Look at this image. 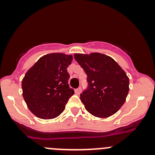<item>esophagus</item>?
Listing matches in <instances>:
<instances>
[{"instance_id": "esophagus-1", "label": "esophagus", "mask_w": 155, "mask_h": 155, "mask_svg": "<svg viewBox=\"0 0 155 155\" xmlns=\"http://www.w3.org/2000/svg\"><path fill=\"white\" fill-rule=\"evenodd\" d=\"M81 91H82V88H81V87H78L77 89H76V90H75V93L78 95L81 93Z\"/></svg>"}]
</instances>
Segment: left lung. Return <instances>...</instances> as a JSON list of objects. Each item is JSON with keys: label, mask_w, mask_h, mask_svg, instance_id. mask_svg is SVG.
I'll return each mask as SVG.
<instances>
[{"label": "left lung", "mask_w": 155, "mask_h": 155, "mask_svg": "<svg viewBox=\"0 0 155 155\" xmlns=\"http://www.w3.org/2000/svg\"><path fill=\"white\" fill-rule=\"evenodd\" d=\"M74 58L87 76L88 87L80 99L89 113L108 118L118 112L129 92V78L116 61L98 52L75 54Z\"/></svg>", "instance_id": "obj_1"}]
</instances>
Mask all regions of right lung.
<instances>
[{"mask_svg":"<svg viewBox=\"0 0 155 155\" xmlns=\"http://www.w3.org/2000/svg\"><path fill=\"white\" fill-rule=\"evenodd\" d=\"M73 56L51 53L40 58L21 81L22 96L29 110L41 119H52L63 112L74 90L68 85L67 68Z\"/></svg>","mask_w":155,"mask_h":155,"instance_id":"1","label":"right lung"}]
</instances>
